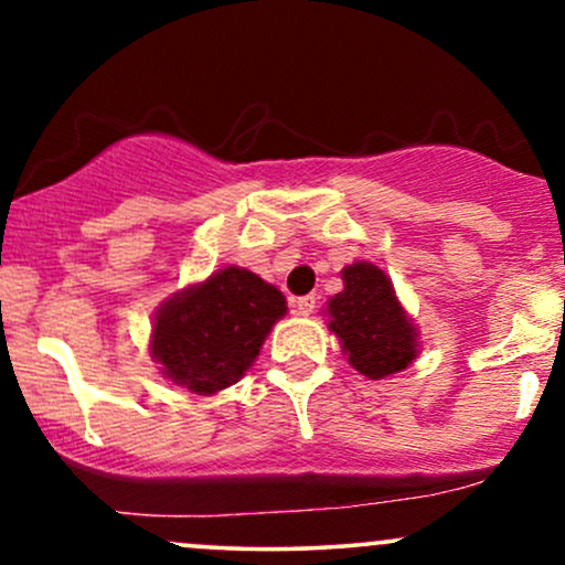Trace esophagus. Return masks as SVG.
<instances>
[{
  "instance_id": "34e87169",
  "label": "esophagus",
  "mask_w": 565,
  "mask_h": 565,
  "mask_svg": "<svg viewBox=\"0 0 565 565\" xmlns=\"http://www.w3.org/2000/svg\"><path fill=\"white\" fill-rule=\"evenodd\" d=\"M291 308H295L297 316H310L316 310V297L313 295H305V297H297L295 302H291Z\"/></svg>"
}]
</instances>
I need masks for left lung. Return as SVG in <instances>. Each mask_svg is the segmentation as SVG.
<instances>
[{"mask_svg": "<svg viewBox=\"0 0 565 565\" xmlns=\"http://www.w3.org/2000/svg\"><path fill=\"white\" fill-rule=\"evenodd\" d=\"M345 289L327 302L329 329L340 337L350 366L385 380L417 359V327L395 297L393 281L372 263L342 268Z\"/></svg>", "mask_w": 565, "mask_h": 565, "instance_id": "1", "label": "left lung"}]
</instances>
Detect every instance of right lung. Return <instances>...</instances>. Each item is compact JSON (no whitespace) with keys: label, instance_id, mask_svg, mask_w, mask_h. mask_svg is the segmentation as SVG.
Here are the masks:
<instances>
[{"label":"right lung","instance_id":"add662e5","mask_svg":"<svg viewBox=\"0 0 565 565\" xmlns=\"http://www.w3.org/2000/svg\"><path fill=\"white\" fill-rule=\"evenodd\" d=\"M284 313L287 300L274 284L228 265L161 305L151 355L174 385L212 395L244 377Z\"/></svg>","mask_w":565,"mask_h":565}]
</instances>
